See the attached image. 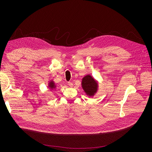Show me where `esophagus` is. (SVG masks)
Returning a JSON list of instances; mask_svg holds the SVG:
<instances>
[{"mask_svg":"<svg viewBox=\"0 0 152 152\" xmlns=\"http://www.w3.org/2000/svg\"><path fill=\"white\" fill-rule=\"evenodd\" d=\"M68 84L70 87H73V84L72 83H71V82H68Z\"/></svg>","mask_w":152,"mask_h":152,"instance_id":"obj_1","label":"esophagus"}]
</instances>
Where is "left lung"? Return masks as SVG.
Returning a JSON list of instances; mask_svg holds the SVG:
<instances>
[{
  "mask_svg": "<svg viewBox=\"0 0 152 152\" xmlns=\"http://www.w3.org/2000/svg\"><path fill=\"white\" fill-rule=\"evenodd\" d=\"M82 87L86 94L92 97L97 91L98 84L91 76L87 75L83 79Z\"/></svg>",
  "mask_w": 152,
  "mask_h": 152,
  "instance_id": "8db88e82",
  "label": "left lung"
}]
</instances>
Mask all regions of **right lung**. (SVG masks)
Masks as SVG:
<instances>
[{"instance_id":"1","label":"right lung","mask_w":152,"mask_h":152,"mask_svg":"<svg viewBox=\"0 0 152 152\" xmlns=\"http://www.w3.org/2000/svg\"><path fill=\"white\" fill-rule=\"evenodd\" d=\"M49 87H50V88H51V89H55V84H54V83H53V81H51V82H50V83H49Z\"/></svg>"}]
</instances>
